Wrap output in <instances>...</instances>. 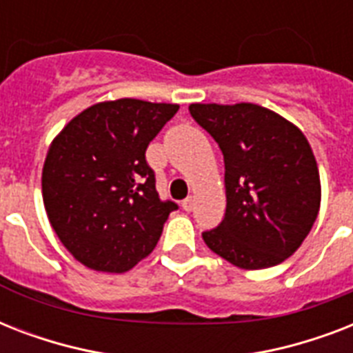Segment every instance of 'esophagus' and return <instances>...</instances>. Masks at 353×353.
<instances>
[{
  "label": "esophagus",
  "instance_id": "34e87169",
  "mask_svg": "<svg viewBox=\"0 0 353 353\" xmlns=\"http://www.w3.org/2000/svg\"><path fill=\"white\" fill-rule=\"evenodd\" d=\"M181 207H183V210H187V212H190V210L194 209V198H192V196H190V198H187V199H183Z\"/></svg>",
  "mask_w": 353,
  "mask_h": 353
}]
</instances>
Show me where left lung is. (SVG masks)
<instances>
[{
	"instance_id": "left-lung-1",
	"label": "left lung",
	"mask_w": 353,
	"mask_h": 353,
	"mask_svg": "<svg viewBox=\"0 0 353 353\" xmlns=\"http://www.w3.org/2000/svg\"><path fill=\"white\" fill-rule=\"evenodd\" d=\"M188 110L225 161V218L203 232L207 247L249 271L284 262L306 240L321 209L319 166L304 133L251 102Z\"/></svg>"
}]
</instances>
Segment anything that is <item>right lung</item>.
<instances>
[{"mask_svg": "<svg viewBox=\"0 0 353 353\" xmlns=\"http://www.w3.org/2000/svg\"><path fill=\"white\" fill-rule=\"evenodd\" d=\"M177 110L139 99L99 102L52 139L43 205L52 231L85 268L126 273L157 245L177 205L159 199L144 152Z\"/></svg>", "mask_w": 353, "mask_h": 353, "instance_id": "right-lung-1", "label": "right lung"}]
</instances>
